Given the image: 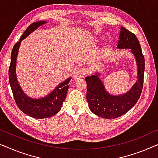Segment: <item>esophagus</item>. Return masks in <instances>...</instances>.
Masks as SVG:
<instances>
[{
    "mask_svg": "<svg viewBox=\"0 0 158 158\" xmlns=\"http://www.w3.org/2000/svg\"><path fill=\"white\" fill-rule=\"evenodd\" d=\"M86 69L84 68H79L76 69V71L74 73V80H78L85 76Z\"/></svg>",
    "mask_w": 158,
    "mask_h": 158,
    "instance_id": "1",
    "label": "esophagus"
}]
</instances>
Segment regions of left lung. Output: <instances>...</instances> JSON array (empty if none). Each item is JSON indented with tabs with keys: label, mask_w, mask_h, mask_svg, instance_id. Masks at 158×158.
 <instances>
[{
	"label": "left lung",
	"mask_w": 158,
	"mask_h": 158,
	"mask_svg": "<svg viewBox=\"0 0 158 158\" xmlns=\"http://www.w3.org/2000/svg\"><path fill=\"white\" fill-rule=\"evenodd\" d=\"M118 49H130L137 64V81L130 90L121 95H113L106 90L98 72L85 78L87 84L86 100L91 111L106 119L123 116L131 109L139 99L143 86L145 60L137 37L123 27H121Z\"/></svg>",
	"instance_id": "1"
}]
</instances>
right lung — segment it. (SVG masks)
Listing matches in <instances>:
<instances>
[{
    "label": "right lung",
    "mask_w": 158,
    "mask_h": 158,
    "mask_svg": "<svg viewBox=\"0 0 158 158\" xmlns=\"http://www.w3.org/2000/svg\"><path fill=\"white\" fill-rule=\"evenodd\" d=\"M47 23H48L47 21L42 20L33 23L29 25L26 30L23 32L20 40L13 47L11 52L10 64L9 67V83L16 104L24 114L30 117L38 119L52 117L60 111L62 109V106L65 100L69 89V85H68V84L72 79L71 77H69L64 80L48 95L37 98L27 96L23 91L18 83L16 76V62H17L18 53L21 41L26 38L28 35L40 26Z\"/></svg>",
    "instance_id": "right-lung-1"
}]
</instances>
